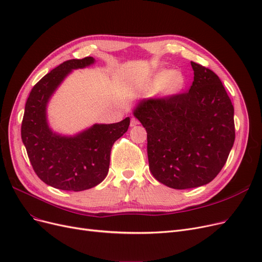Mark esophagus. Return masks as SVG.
<instances>
[{
    "instance_id": "esophagus-1",
    "label": "esophagus",
    "mask_w": 262,
    "mask_h": 262,
    "mask_svg": "<svg viewBox=\"0 0 262 262\" xmlns=\"http://www.w3.org/2000/svg\"><path fill=\"white\" fill-rule=\"evenodd\" d=\"M138 124H140V121H139L137 118L132 117V118H131V123H130L131 127H135V125H138Z\"/></svg>"
}]
</instances>
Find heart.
Segmentation results:
<instances>
[{
  "label": "heart",
  "mask_w": 262,
  "mask_h": 262,
  "mask_svg": "<svg viewBox=\"0 0 262 262\" xmlns=\"http://www.w3.org/2000/svg\"><path fill=\"white\" fill-rule=\"evenodd\" d=\"M184 83V77L180 73H176L175 71L171 70H163L155 75L148 85V90L151 92L159 91L165 86L166 92L175 93L183 88Z\"/></svg>",
  "instance_id": "obj_1"
}]
</instances>
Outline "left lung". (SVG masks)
<instances>
[{"mask_svg":"<svg viewBox=\"0 0 262 262\" xmlns=\"http://www.w3.org/2000/svg\"><path fill=\"white\" fill-rule=\"evenodd\" d=\"M189 91L142 100L133 114L147 132L149 170L174 189L212 182L227 162L234 139V108L213 71L191 61Z\"/></svg>","mask_w":262,"mask_h":262,"instance_id":"1","label":"left lung"}]
</instances>
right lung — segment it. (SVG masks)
Returning a JSON list of instances; mask_svg holds the SVG:
<instances>
[{
	"label": "right lung",
	"mask_w": 262,
	"mask_h": 262,
	"mask_svg": "<svg viewBox=\"0 0 262 262\" xmlns=\"http://www.w3.org/2000/svg\"><path fill=\"white\" fill-rule=\"evenodd\" d=\"M95 62L92 57L72 59L58 66L31 90L21 123V139L36 175L60 190L81 191L105 179L114 143L128 131L130 118L111 124H93L75 137H61L47 123L46 106L72 70Z\"/></svg>",
	"instance_id": "obj_1"
}]
</instances>
